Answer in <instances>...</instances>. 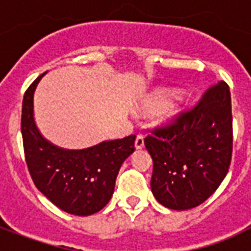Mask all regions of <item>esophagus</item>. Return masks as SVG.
Wrapping results in <instances>:
<instances>
[{
	"mask_svg": "<svg viewBox=\"0 0 251 251\" xmlns=\"http://www.w3.org/2000/svg\"><path fill=\"white\" fill-rule=\"evenodd\" d=\"M134 147H136V149H142V148H144V137L137 136L136 142H134Z\"/></svg>",
	"mask_w": 251,
	"mask_h": 251,
	"instance_id": "esophagus-1",
	"label": "esophagus"
}]
</instances>
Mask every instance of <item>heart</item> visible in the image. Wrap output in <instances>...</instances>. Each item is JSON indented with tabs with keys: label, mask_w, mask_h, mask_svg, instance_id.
Returning <instances> with one entry per match:
<instances>
[{
	"label": "heart",
	"mask_w": 251,
	"mask_h": 251,
	"mask_svg": "<svg viewBox=\"0 0 251 251\" xmlns=\"http://www.w3.org/2000/svg\"><path fill=\"white\" fill-rule=\"evenodd\" d=\"M177 93L169 88H156L148 93L141 102V107L147 110H156L161 107L160 122L168 124L177 120L184 111V102L176 98Z\"/></svg>",
	"instance_id": "obj_1"
}]
</instances>
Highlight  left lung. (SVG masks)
Instances as JSON below:
<instances>
[{"mask_svg": "<svg viewBox=\"0 0 251 251\" xmlns=\"http://www.w3.org/2000/svg\"><path fill=\"white\" fill-rule=\"evenodd\" d=\"M153 160L151 188L167 208L184 211L201 204L228 172L232 152L230 88L219 82L194 109L144 140Z\"/></svg>", "mask_w": 251, "mask_h": 251, "instance_id": "left-lung-1", "label": "left lung"}]
</instances>
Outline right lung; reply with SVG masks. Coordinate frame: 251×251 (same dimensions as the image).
<instances>
[{
    "instance_id": "add662e5",
    "label": "right lung",
    "mask_w": 251,
    "mask_h": 251,
    "mask_svg": "<svg viewBox=\"0 0 251 251\" xmlns=\"http://www.w3.org/2000/svg\"><path fill=\"white\" fill-rule=\"evenodd\" d=\"M46 74L30 84L23 99L26 165L37 189L56 207L72 215H93L111 199L121 165L134 152L136 136L84 149H66L48 141L36 125L33 111L36 87Z\"/></svg>"
}]
</instances>
